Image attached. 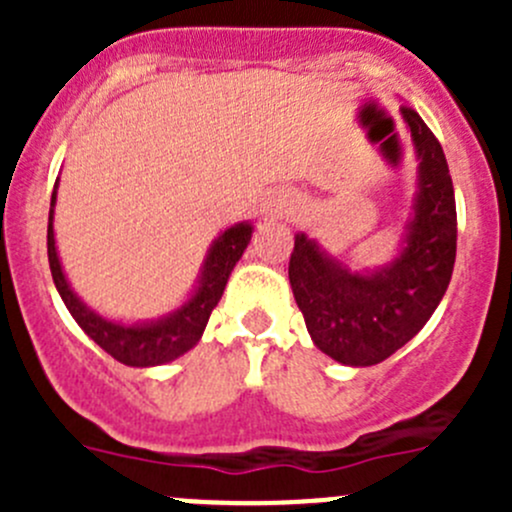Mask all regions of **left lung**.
I'll use <instances>...</instances> for the list:
<instances>
[{"label":"left lung","mask_w":512,"mask_h":512,"mask_svg":"<svg viewBox=\"0 0 512 512\" xmlns=\"http://www.w3.org/2000/svg\"><path fill=\"white\" fill-rule=\"evenodd\" d=\"M418 156V193L404 247L376 272H349L304 232L294 237L289 285L312 342L349 366L399 352L436 312L456 262V198L446 156L414 108L401 106Z\"/></svg>","instance_id":"8db88e82"}]
</instances>
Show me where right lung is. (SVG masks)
Returning <instances> with one entry per match:
<instances>
[{"label":"right lung","mask_w":512,"mask_h":512,"mask_svg":"<svg viewBox=\"0 0 512 512\" xmlns=\"http://www.w3.org/2000/svg\"><path fill=\"white\" fill-rule=\"evenodd\" d=\"M54 203H56V185L51 193V210H49V230H46V250H49V267L54 285L59 289L61 299H64L66 309L71 317L76 319L81 329L89 334L91 339L111 354L113 359L121 361L126 366H158L165 361L178 359L188 349H193L200 342L208 324L210 314L218 307L220 297H223L227 277H230L232 267L245 252L247 242L252 237L250 223H237L227 227L223 235L213 242L205 260L203 275H200V285L193 292V297L175 309L168 317L158 319V322L148 324H118L111 319H103L94 309L86 307L74 292H71L69 282H66L64 270H61L59 255H56L54 242Z\"/></svg>","instance_id":"1"}]
</instances>
